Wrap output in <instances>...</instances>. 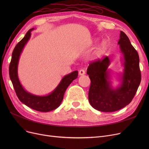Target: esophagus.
<instances>
[{"label":"esophagus","instance_id":"obj_1","mask_svg":"<svg viewBox=\"0 0 149 149\" xmlns=\"http://www.w3.org/2000/svg\"><path fill=\"white\" fill-rule=\"evenodd\" d=\"M85 74V70L84 69H80L79 70V75H83Z\"/></svg>","mask_w":149,"mask_h":149}]
</instances>
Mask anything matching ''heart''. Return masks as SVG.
I'll return each mask as SVG.
<instances>
[{
  "label": "heart",
  "mask_w": 149,
  "mask_h": 149,
  "mask_svg": "<svg viewBox=\"0 0 149 149\" xmlns=\"http://www.w3.org/2000/svg\"><path fill=\"white\" fill-rule=\"evenodd\" d=\"M107 48V42L105 40H103L101 42L100 45L97 47V49L95 51L94 55L96 57H99L102 56L104 54V52L106 51Z\"/></svg>",
  "instance_id": "obj_1"
}]
</instances>
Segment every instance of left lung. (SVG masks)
<instances>
[{"instance_id": "1", "label": "left lung", "mask_w": 149, "mask_h": 149, "mask_svg": "<svg viewBox=\"0 0 149 149\" xmlns=\"http://www.w3.org/2000/svg\"><path fill=\"white\" fill-rule=\"evenodd\" d=\"M120 37L118 44L123 55L124 68L118 88L114 89L109 80L110 72L107 68L110 60L108 57L91 62L87 69L91 81L89 101L99 111L115 112L128 105L135 95L141 80L137 51L123 31H120Z\"/></svg>"}]
</instances>
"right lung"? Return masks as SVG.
Here are the masks:
<instances>
[{
    "label": "right lung",
    "mask_w": 149,
    "mask_h": 149,
    "mask_svg": "<svg viewBox=\"0 0 149 149\" xmlns=\"http://www.w3.org/2000/svg\"><path fill=\"white\" fill-rule=\"evenodd\" d=\"M29 29L25 37L16 45L12 53V58L9 67V74L13 87L19 100L26 106L37 111L48 112L57 109L63 99L65 92L69 85L78 77V71H75L65 75L61 81L51 93L45 96H37L26 91L20 84L17 74V66L20 54L31 37Z\"/></svg>",
    "instance_id": "obj_1"
}]
</instances>
